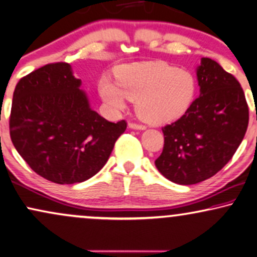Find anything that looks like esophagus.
<instances>
[{
  "instance_id": "1",
  "label": "esophagus",
  "mask_w": 257,
  "mask_h": 257,
  "mask_svg": "<svg viewBox=\"0 0 257 257\" xmlns=\"http://www.w3.org/2000/svg\"><path fill=\"white\" fill-rule=\"evenodd\" d=\"M128 127L132 130H141V131H143V130L146 128V126L142 124H136V122H128Z\"/></svg>"
}]
</instances>
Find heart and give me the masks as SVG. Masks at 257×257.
Segmentation results:
<instances>
[{
	"mask_svg": "<svg viewBox=\"0 0 257 257\" xmlns=\"http://www.w3.org/2000/svg\"><path fill=\"white\" fill-rule=\"evenodd\" d=\"M116 82L100 79L99 94L109 108L121 111L126 100L136 101L143 120L153 125L181 118L192 104L196 79L191 73L166 62H139L122 65L115 71Z\"/></svg>",
	"mask_w": 257,
	"mask_h": 257,
	"instance_id": "1",
	"label": "heart"
}]
</instances>
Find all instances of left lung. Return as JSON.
<instances>
[{"mask_svg": "<svg viewBox=\"0 0 257 257\" xmlns=\"http://www.w3.org/2000/svg\"><path fill=\"white\" fill-rule=\"evenodd\" d=\"M199 96L177 121L163 127L164 148L155 164L169 181L197 184L230 161L244 138L249 109L234 75L202 58L196 68Z\"/></svg>", "mask_w": 257, "mask_h": 257, "instance_id": "8db88e82", "label": "left lung"}]
</instances>
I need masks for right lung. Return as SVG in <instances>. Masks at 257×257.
<instances>
[{
  "mask_svg": "<svg viewBox=\"0 0 257 257\" xmlns=\"http://www.w3.org/2000/svg\"><path fill=\"white\" fill-rule=\"evenodd\" d=\"M69 63H49L23 76L13 95L11 138L41 177L58 184L89 179L104 168L125 120L93 111Z\"/></svg>",
  "mask_w": 257,
  "mask_h": 257,
  "instance_id": "add662e5",
  "label": "right lung"
}]
</instances>
